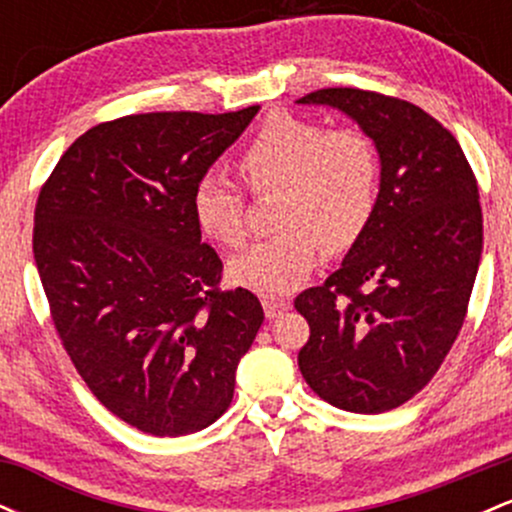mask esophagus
Returning <instances> with one entry per match:
<instances>
[{
  "instance_id": "1",
  "label": "esophagus",
  "mask_w": 512,
  "mask_h": 512,
  "mask_svg": "<svg viewBox=\"0 0 512 512\" xmlns=\"http://www.w3.org/2000/svg\"><path fill=\"white\" fill-rule=\"evenodd\" d=\"M262 308H264V315H267V320H274V317H279L281 313H286V310H289V301L264 296L262 298Z\"/></svg>"
}]
</instances>
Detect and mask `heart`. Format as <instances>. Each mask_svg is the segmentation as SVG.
Returning a JSON list of instances; mask_svg holds the SVG:
<instances>
[{"label":"heart","mask_w":512,"mask_h":512,"mask_svg":"<svg viewBox=\"0 0 512 512\" xmlns=\"http://www.w3.org/2000/svg\"><path fill=\"white\" fill-rule=\"evenodd\" d=\"M240 175L255 192L279 190L276 223L284 231L260 240L228 264L243 289L289 296L308 281L322 240L339 250L361 236L378 199L380 163L358 129H330L291 113H274L252 134L238 158ZM197 226L226 248L248 236L245 197L223 173H204L192 190Z\"/></svg>","instance_id":"1"}]
</instances>
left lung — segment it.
Segmentation results:
<instances>
[{"label":"left lung","mask_w":512,"mask_h":512,"mask_svg":"<svg viewBox=\"0 0 512 512\" xmlns=\"http://www.w3.org/2000/svg\"><path fill=\"white\" fill-rule=\"evenodd\" d=\"M361 127L380 158L375 209L342 267L303 291L305 383L354 414L404 404L448 356L481 260L479 190L457 139L421 108L358 88L298 98Z\"/></svg>","instance_id":"left-lung-1"}]
</instances>
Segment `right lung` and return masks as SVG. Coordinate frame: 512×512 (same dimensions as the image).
Instances as JSON below:
<instances>
[{
	"label": "right lung",
	"instance_id": "right-lung-1",
	"mask_svg": "<svg viewBox=\"0 0 512 512\" xmlns=\"http://www.w3.org/2000/svg\"><path fill=\"white\" fill-rule=\"evenodd\" d=\"M260 105L103 122L64 151L35 204L33 255L52 322L105 409L151 436L214 424L264 313L219 291L192 190Z\"/></svg>",
	"mask_w": 512,
	"mask_h": 512
}]
</instances>
